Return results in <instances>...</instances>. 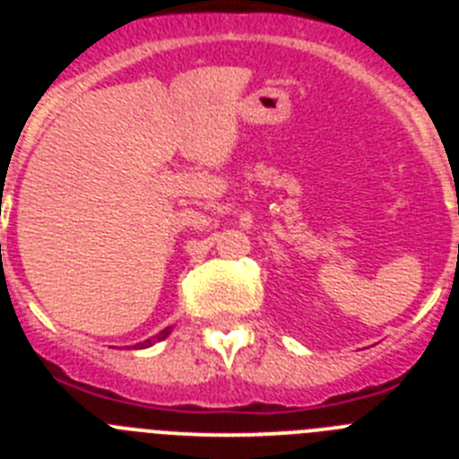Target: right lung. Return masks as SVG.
Segmentation results:
<instances>
[{
	"label": "right lung",
	"mask_w": 459,
	"mask_h": 459,
	"mask_svg": "<svg viewBox=\"0 0 459 459\" xmlns=\"http://www.w3.org/2000/svg\"><path fill=\"white\" fill-rule=\"evenodd\" d=\"M169 333H172V326L163 328V331H160V333H158V335H153L152 340H144V342H140V344H137V347H152L153 342H160V340H165V338H168Z\"/></svg>",
	"instance_id": "right-lung-1"
}]
</instances>
